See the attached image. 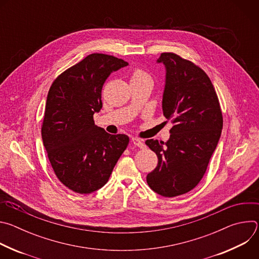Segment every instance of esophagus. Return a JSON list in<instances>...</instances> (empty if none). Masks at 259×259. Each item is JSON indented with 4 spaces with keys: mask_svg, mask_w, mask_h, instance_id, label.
I'll return each mask as SVG.
<instances>
[{
    "mask_svg": "<svg viewBox=\"0 0 259 259\" xmlns=\"http://www.w3.org/2000/svg\"><path fill=\"white\" fill-rule=\"evenodd\" d=\"M132 143H133L135 146L140 147V149H143V147H145V144L143 143V141L140 140V139H138V138H136V137H133V138H132Z\"/></svg>",
    "mask_w": 259,
    "mask_h": 259,
    "instance_id": "esophagus-1",
    "label": "esophagus"
}]
</instances>
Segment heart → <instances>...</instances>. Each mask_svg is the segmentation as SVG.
Instances as JSON below:
<instances>
[{
  "label": "heart",
  "mask_w": 259,
  "mask_h": 259,
  "mask_svg": "<svg viewBox=\"0 0 259 259\" xmlns=\"http://www.w3.org/2000/svg\"><path fill=\"white\" fill-rule=\"evenodd\" d=\"M143 80L152 82V78L149 73L144 71L142 68H139V67L135 68L131 73V81H143Z\"/></svg>",
  "instance_id": "heart-1"
}]
</instances>
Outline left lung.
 <instances>
[{"label": "left lung", "instance_id": "8db88e82", "mask_svg": "<svg viewBox=\"0 0 259 259\" xmlns=\"http://www.w3.org/2000/svg\"><path fill=\"white\" fill-rule=\"evenodd\" d=\"M158 62L166 67L163 114L173 127L167 142L145 141L158 157L146 182L157 194L172 198L189 193L203 178L224 119L215 89L200 66L172 52L162 53Z\"/></svg>", "mask_w": 259, "mask_h": 259}]
</instances>
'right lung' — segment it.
<instances>
[{"label": "right lung", "mask_w": 259, "mask_h": 259, "mask_svg": "<svg viewBox=\"0 0 259 259\" xmlns=\"http://www.w3.org/2000/svg\"><path fill=\"white\" fill-rule=\"evenodd\" d=\"M115 56L93 53L54 80L46 101L42 139L57 178L78 194L107 182L129 137L113 135L94 124L102 107L101 90L110 72L127 66Z\"/></svg>", "instance_id": "obj_1"}]
</instances>
